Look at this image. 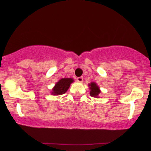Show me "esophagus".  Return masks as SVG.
<instances>
[{
    "mask_svg": "<svg viewBox=\"0 0 151 151\" xmlns=\"http://www.w3.org/2000/svg\"><path fill=\"white\" fill-rule=\"evenodd\" d=\"M77 81L79 82V83H82L83 82V77H79L77 78Z\"/></svg>",
    "mask_w": 151,
    "mask_h": 151,
    "instance_id": "1",
    "label": "esophagus"
}]
</instances>
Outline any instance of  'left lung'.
<instances>
[{
	"label": "left lung",
	"instance_id": "1",
	"mask_svg": "<svg viewBox=\"0 0 151 151\" xmlns=\"http://www.w3.org/2000/svg\"><path fill=\"white\" fill-rule=\"evenodd\" d=\"M90 89H91V96L93 97H97L99 96V94L100 93V90L99 89V87L97 86V85L94 83H91L89 85Z\"/></svg>",
	"mask_w": 151,
	"mask_h": 151
}]
</instances>
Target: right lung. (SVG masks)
Listing matches in <instances>:
<instances>
[{
    "instance_id": "obj_1",
    "label": "right lung",
    "mask_w": 151,
    "mask_h": 151,
    "mask_svg": "<svg viewBox=\"0 0 151 151\" xmlns=\"http://www.w3.org/2000/svg\"><path fill=\"white\" fill-rule=\"evenodd\" d=\"M73 79L71 78H63L59 80L55 84V86L52 89V93L53 95H62L66 92L69 88L70 85L73 83Z\"/></svg>"
}]
</instances>
